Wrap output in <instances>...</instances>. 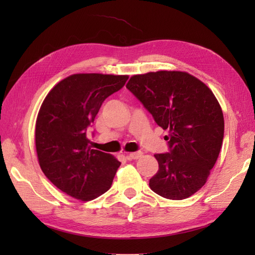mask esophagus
I'll return each mask as SVG.
<instances>
[{
  "label": "esophagus",
  "instance_id": "34e87169",
  "mask_svg": "<svg viewBox=\"0 0 255 255\" xmlns=\"http://www.w3.org/2000/svg\"><path fill=\"white\" fill-rule=\"evenodd\" d=\"M142 152L141 151H136V152H131L127 154V159L128 160H137V159H140L142 156Z\"/></svg>",
  "mask_w": 255,
  "mask_h": 255
}]
</instances>
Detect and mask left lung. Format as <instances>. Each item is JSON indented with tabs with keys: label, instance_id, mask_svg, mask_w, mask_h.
Returning a JSON list of instances; mask_svg holds the SVG:
<instances>
[{
	"label": "left lung",
	"instance_id": "obj_1",
	"mask_svg": "<svg viewBox=\"0 0 255 255\" xmlns=\"http://www.w3.org/2000/svg\"><path fill=\"white\" fill-rule=\"evenodd\" d=\"M126 88L154 122L169 130V152L154 154L159 170L149 186L160 196L181 200L202 188L223 144V111L213 92L187 72L133 75Z\"/></svg>",
	"mask_w": 255,
	"mask_h": 255
}]
</instances>
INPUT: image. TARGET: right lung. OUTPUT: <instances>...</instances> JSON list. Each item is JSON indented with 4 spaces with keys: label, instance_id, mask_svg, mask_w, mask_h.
<instances>
[{
    "label": "right lung",
    "instance_id": "right-lung-1",
    "mask_svg": "<svg viewBox=\"0 0 255 255\" xmlns=\"http://www.w3.org/2000/svg\"><path fill=\"white\" fill-rule=\"evenodd\" d=\"M128 75L79 73L55 85L41 104L35 129L44 174L60 191L88 202L111 188L121 162L91 149L86 130L108 96Z\"/></svg>",
    "mask_w": 255,
    "mask_h": 255
}]
</instances>
